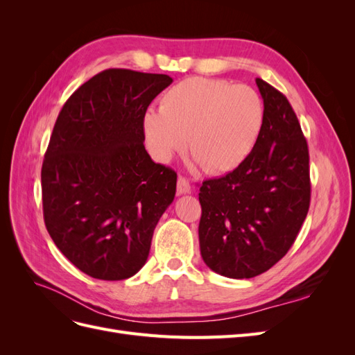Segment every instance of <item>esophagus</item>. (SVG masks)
Listing matches in <instances>:
<instances>
[{"mask_svg":"<svg viewBox=\"0 0 355 355\" xmlns=\"http://www.w3.org/2000/svg\"><path fill=\"white\" fill-rule=\"evenodd\" d=\"M191 192V185L189 182L185 178H179L178 179V194H189Z\"/></svg>","mask_w":355,"mask_h":355,"instance_id":"obj_1","label":"esophagus"}]
</instances>
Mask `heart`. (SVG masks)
Wrapping results in <instances>:
<instances>
[{"mask_svg":"<svg viewBox=\"0 0 355 355\" xmlns=\"http://www.w3.org/2000/svg\"><path fill=\"white\" fill-rule=\"evenodd\" d=\"M265 123L261 94L250 85L191 77L170 87L159 111L144 115L146 145L159 163L187 146L211 175L240 167L256 146Z\"/></svg>","mask_w":355,"mask_h":355,"instance_id":"1","label":"heart"}]
</instances>
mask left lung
<instances>
[{
  "label": "left lung",
  "instance_id": "1",
  "mask_svg": "<svg viewBox=\"0 0 355 355\" xmlns=\"http://www.w3.org/2000/svg\"><path fill=\"white\" fill-rule=\"evenodd\" d=\"M265 123L252 154L231 173L204 180L198 200L200 250L211 271L252 278L295 243L311 200L309 154L283 93L256 78Z\"/></svg>",
  "mask_w": 355,
  "mask_h": 355
}]
</instances>
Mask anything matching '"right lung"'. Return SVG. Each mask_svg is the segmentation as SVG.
<instances>
[{
  "label": "right lung",
  "mask_w": 355,
  "mask_h": 355,
  "mask_svg": "<svg viewBox=\"0 0 355 355\" xmlns=\"http://www.w3.org/2000/svg\"><path fill=\"white\" fill-rule=\"evenodd\" d=\"M173 83L164 73L106 69L75 90L42 161L46 228L80 271L124 280L145 265L178 175L145 149L149 103Z\"/></svg>",
  "instance_id": "obj_1"
}]
</instances>
